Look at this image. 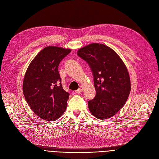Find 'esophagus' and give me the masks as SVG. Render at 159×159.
Listing matches in <instances>:
<instances>
[{"instance_id":"1","label":"esophagus","mask_w":159,"mask_h":159,"mask_svg":"<svg viewBox=\"0 0 159 159\" xmlns=\"http://www.w3.org/2000/svg\"><path fill=\"white\" fill-rule=\"evenodd\" d=\"M82 90H83V88H82V87H80L78 89H77V90L75 91V92L77 93H80L82 92Z\"/></svg>"}]
</instances>
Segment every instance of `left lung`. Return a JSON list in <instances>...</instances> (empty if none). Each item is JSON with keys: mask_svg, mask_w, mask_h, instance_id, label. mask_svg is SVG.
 I'll return each mask as SVG.
<instances>
[{"mask_svg": "<svg viewBox=\"0 0 159 159\" xmlns=\"http://www.w3.org/2000/svg\"><path fill=\"white\" fill-rule=\"evenodd\" d=\"M77 55L90 67L95 98L88 102L90 112L99 119L115 115L125 105L130 92L127 67L117 53L101 43H92L80 49Z\"/></svg>", "mask_w": 159, "mask_h": 159, "instance_id": "obj_1", "label": "left lung"}]
</instances>
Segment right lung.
Instances as JSON below:
<instances>
[{
	"label": "right lung",
	"instance_id": "add662e5",
	"mask_svg": "<svg viewBox=\"0 0 159 159\" xmlns=\"http://www.w3.org/2000/svg\"><path fill=\"white\" fill-rule=\"evenodd\" d=\"M70 49L49 46L34 58L25 73L23 90L29 105L39 118L54 121L63 114L70 93L63 89L58 67Z\"/></svg>",
	"mask_w": 159,
	"mask_h": 159
}]
</instances>
